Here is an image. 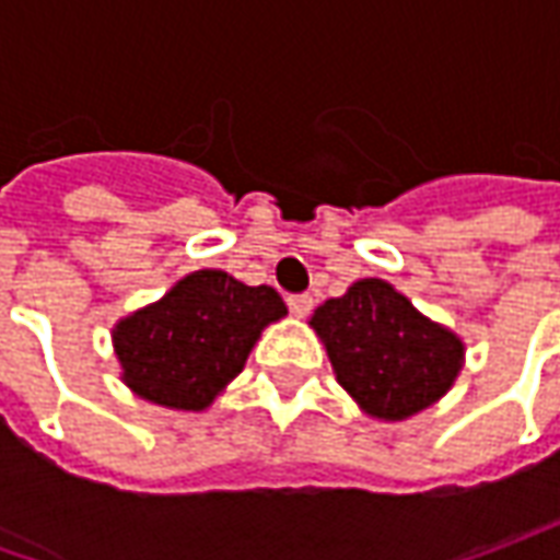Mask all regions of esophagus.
Masks as SVG:
<instances>
[{
  "mask_svg": "<svg viewBox=\"0 0 560 560\" xmlns=\"http://www.w3.org/2000/svg\"><path fill=\"white\" fill-rule=\"evenodd\" d=\"M287 302H290V312L295 314V317H308L314 308L312 295H290Z\"/></svg>",
  "mask_w": 560,
  "mask_h": 560,
  "instance_id": "obj_1",
  "label": "esophagus"
}]
</instances>
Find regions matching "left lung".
Segmentation results:
<instances>
[{"label": "left lung", "instance_id": "8db88e82", "mask_svg": "<svg viewBox=\"0 0 560 560\" xmlns=\"http://www.w3.org/2000/svg\"><path fill=\"white\" fill-rule=\"evenodd\" d=\"M339 386L376 420H408L440 401L464 364V342L386 280H358L312 314Z\"/></svg>", "mask_w": 560, "mask_h": 560}]
</instances>
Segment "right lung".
<instances>
[{
  "label": "right lung",
  "mask_w": 560,
  "mask_h": 560,
  "mask_svg": "<svg viewBox=\"0 0 560 560\" xmlns=\"http://www.w3.org/2000/svg\"><path fill=\"white\" fill-rule=\"evenodd\" d=\"M283 314L287 305L270 287H246L226 270L186 273L159 302L115 324L120 380L145 401L202 411Z\"/></svg>",
  "instance_id": "add662e5"
}]
</instances>
